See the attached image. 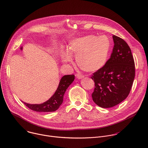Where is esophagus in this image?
<instances>
[{"instance_id":"34e87169","label":"esophagus","mask_w":148,"mask_h":148,"mask_svg":"<svg viewBox=\"0 0 148 148\" xmlns=\"http://www.w3.org/2000/svg\"><path fill=\"white\" fill-rule=\"evenodd\" d=\"M76 76H77V78L78 79H82V78H83L84 77V75H82V74H77Z\"/></svg>"}]
</instances>
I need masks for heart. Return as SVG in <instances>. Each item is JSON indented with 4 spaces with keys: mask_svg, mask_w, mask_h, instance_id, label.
<instances>
[{
    "mask_svg": "<svg viewBox=\"0 0 148 148\" xmlns=\"http://www.w3.org/2000/svg\"><path fill=\"white\" fill-rule=\"evenodd\" d=\"M112 43L110 38L102 35H88L71 40L67 47V52H62L64 62H71L70 55H76L78 67L88 72L97 71L106 63L111 51Z\"/></svg>",
    "mask_w": 148,
    "mask_h": 148,
    "instance_id": "b5f03b06",
    "label": "heart"
}]
</instances>
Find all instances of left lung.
I'll return each instance as SVG.
<instances>
[{"mask_svg":"<svg viewBox=\"0 0 148 148\" xmlns=\"http://www.w3.org/2000/svg\"><path fill=\"white\" fill-rule=\"evenodd\" d=\"M114 46L106 64L93 74L95 88L93 101L101 108L114 107L128 96L135 77V64L132 51L122 38L112 36Z\"/></svg>","mask_w":148,"mask_h":148,"instance_id":"obj_1","label":"left lung"}]
</instances>
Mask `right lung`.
Listing matches in <instances>:
<instances>
[{"mask_svg":"<svg viewBox=\"0 0 148 148\" xmlns=\"http://www.w3.org/2000/svg\"><path fill=\"white\" fill-rule=\"evenodd\" d=\"M75 79L74 75H66L62 77L58 87L52 97L45 102L40 104H30L22 101L30 110L36 112H53L56 111L63 101L64 95Z\"/></svg>","mask_w":148,"mask_h":148,"instance_id":"right-lung-1","label":"right lung"}]
</instances>
